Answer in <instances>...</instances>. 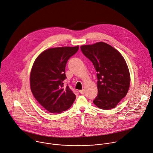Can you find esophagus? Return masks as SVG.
<instances>
[{"label":"esophagus","mask_w":153,"mask_h":153,"mask_svg":"<svg viewBox=\"0 0 153 153\" xmlns=\"http://www.w3.org/2000/svg\"><path fill=\"white\" fill-rule=\"evenodd\" d=\"M79 92L81 94H84L85 93V90H84V89H82V90H79Z\"/></svg>","instance_id":"1"}]
</instances>
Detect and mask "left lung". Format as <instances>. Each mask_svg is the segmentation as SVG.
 I'll list each match as a JSON object with an SVG mask.
<instances>
[{
    "label": "left lung",
    "instance_id": "left-lung-1",
    "mask_svg": "<svg viewBox=\"0 0 153 153\" xmlns=\"http://www.w3.org/2000/svg\"><path fill=\"white\" fill-rule=\"evenodd\" d=\"M81 50L97 72L98 94L93 103L102 109L115 108L130 87V72L125 59L118 50L103 42L82 45Z\"/></svg>",
    "mask_w": 153,
    "mask_h": 153
}]
</instances>
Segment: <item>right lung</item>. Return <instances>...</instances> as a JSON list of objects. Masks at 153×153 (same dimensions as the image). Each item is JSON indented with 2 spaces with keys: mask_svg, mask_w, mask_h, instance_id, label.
I'll use <instances>...</instances> for the list:
<instances>
[{
  "mask_svg": "<svg viewBox=\"0 0 153 153\" xmlns=\"http://www.w3.org/2000/svg\"><path fill=\"white\" fill-rule=\"evenodd\" d=\"M79 46L47 49L35 59L30 75L32 94L39 103L51 113H61L69 109L76 96L68 86L65 67L69 59L78 50Z\"/></svg>",
  "mask_w": 153,
  "mask_h": 153,
  "instance_id": "add662e5",
  "label": "right lung"
}]
</instances>
